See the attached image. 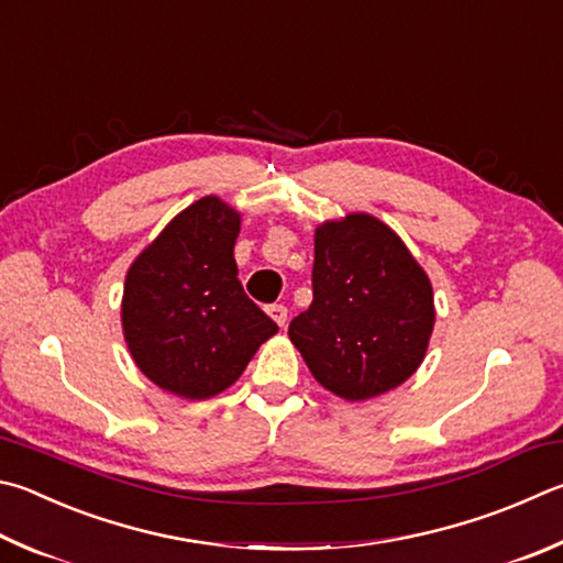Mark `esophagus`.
Wrapping results in <instances>:
<instances>
[{"instance_id": "esophagus-1", "label": "esophagus", "mask_w": 563, "mask_h": 563, "mask_svg": "<svg viewBox=\"0 0 563 563\" xmlns=\"http://www.w3.org/2000/svg\"><path fill=\"white\" fill-rule=\"evenodd\" d=\"M268 317L271 320L278 324V327H285V322H288V310L283 308V305H271L268 308Z\"/></svg>"}]
</instances>
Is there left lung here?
I'll list each match as a JSON object with an SVG mask.
<instances>
[{"label": "left lung", "instance_id": "8db88e82", "mask_svg": "<svg viewBox=\"0 0 563 563\" xmlns=\"http://www.w3.org/2000/svg\"><path fill=\"white\" fill-rule=\"evenodd\" d=\"M435 324L433 285L401 236L354 211L314 229L312 305L290 342L314 382L344 401H369L413 376Z\"/></svg>", "mask_w": 563, "mask_h": 563}]
</instances>
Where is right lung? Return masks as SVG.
Wrapping results in <instances>:
<instances>
[{
  "instance_id": "obj_1",
  "label": "right lung",
  "mask_w": 563,
  "mask_h": 563,
  "mask_svg": "<svg viewBox=\"0 0 563 563\" xmlns=\"http://www.w3.org/2000/svg\"><path fill=\"white\" fill-rule=\"evenodd\" d=\"M239 231L241 213L209 194L179 211L125 275L120 320L132 362L187 401L227 391L278 332L239 283Z\"/></svg>"
}]
</instances>
